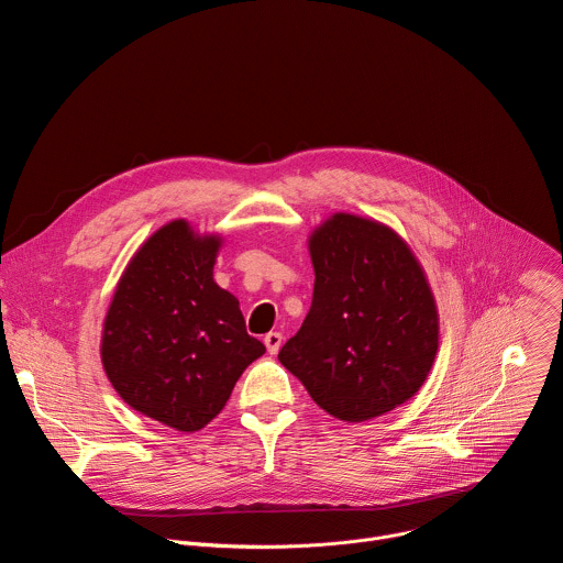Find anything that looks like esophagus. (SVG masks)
Returning <instances> with one entry per match:
<instances>
[{"instance_id": "1", "label": "esophagus", "mask_w": 563, "mask_h": 563, "mask_svg": "<svg viewBox=\"0 0 563 563\" xmlns=\"http://www.w3.org/2000/svg\"><path fill=\"white\" fill-rule=\"evenodd\" d=\"M263 341H265V347H267L269 354H278L280 345H283V334L280 332H269Z\"/></svg>"}]
</instances>
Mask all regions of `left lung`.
Listing matches in <instances>:
<instances>
[{
    "label": "left lung",
    "instance_id": "8db88e82",
    "mask_svg": "<svg viewBox=\"0 0 563 563\" xmlns=\"http://www.w3.org/2000/svg\"><path fill=\"white\" fill-rule=\"evenodd\" d=\"M313 296L278 361L328 415L361 423L404 406L439 350V311L423 267L394 229L334 213L309 240Z\"/></svg>",
    "mask_w": 563,
    "mask_h": 563
}]
</instances>
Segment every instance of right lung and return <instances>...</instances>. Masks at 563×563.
Masks as SVG:
<instances>
[{
  "label": "right lung",
  "mask_w": 563,
  "mask_h": 563,
  "mask_svg": "<svg viewBox=\"0 0 563 563\" xmlns=\"http://www.w3.org/2000/svg\"><path fill=\"white\" fill-rule=\"evenodd\" d=\"M222 235L172 220L129 261L109 305L100 356L120 398L178 432L220 415L235 380L265 354L238 298L213 280Z\"/></svg>",
  "instance_id": "add662e5"
}]
</instances>
